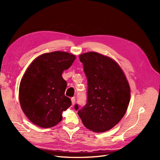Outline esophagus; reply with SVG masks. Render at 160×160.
<instances>
[{"label":"esophagus","mask_w":160,"mask_h":160,"mask_svg":"<svg viewBox=\"0 0 160 160\" xmlns=\"http://www.w3.org/2000/svg\"><path fill=\"white\" fill-rule=\"evenodd\" d=\"M71 102H72V105H74L75 104V102H76L75 98H71Z\"/></svg>","instance_id":"obj_1"}]
</instances>
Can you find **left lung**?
Instances as JSON below:
<instances>
[{
    "mask_svg": "<svg viewBox=\"0 0 160 160\" xmlns=\"http://www.w3.org/2000/svg\"><path fill=\"white\" fill-rule=\"evenodd\" d=\"M88 79V99L85 106L74 108L84 125L96 132L115 127L125 115L131 90L123 71L113 59L96 52L81 54Z\"/></svg>",
    "mask_w": 160,
    "mask_h": 160,
    "instance_id": "1",
    "label": "left lung"
}]
</instances>
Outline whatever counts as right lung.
<instances>
[{"label": "right lung", "instance_id": "right-lung-1", "mask_svg": "<svg viewBox=\"0 0 160 160\" xmlns=\"http://www.w3.org/2000/svg\"><path fill=\"white\" fill-rule=\"evenodd\" d=\"M75 58L68 52L54 51L39 56L28 68L20 82L19 99L23 113L35 125L55 126L62 119V111L72 104L64 95L67 82L62 74Z\"/></svg>", "mask_w": 160, "mask_h": 160}]
</instances>
